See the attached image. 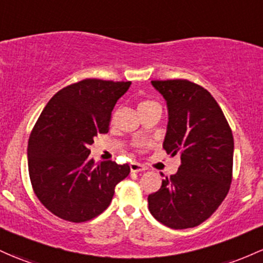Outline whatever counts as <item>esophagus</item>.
Masks as SVG:
<instances>
[{
  "label": "esophagus",
  "mask_w": 263,
  "mask_h": 263,
  "mask_svg": "<svg viewBox=\"0 0 263 263\" xmlns=\"http://www.w3.org/2000/svg\"><path fill=\"white\" fill-rule=\"evenodd\" d=\"M129 168H131V172H142V171H145L146 167L141 163L132 162V163H129Z\"/></svg>",
  "instance_id": "34e87169"
}]
</instances>
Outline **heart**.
Segmentation results:
<instances>
[{
	"label": "heart",
	"mask_w": 263,
	"mask_h": 263,
	"mask_svg": "<svg viewBox=\"0 0 263 263\" xmlns=\"http://www.w3.org/2000/svg\"><path fill=\"white\" fill-rule=\"evenodd\" d=\"M155 105H157V103L154 102V101H149V100L141 101V102L138 103V112L143 111V109H146L148 107H152V106H155Z\"/></svg>",
	"instance_id": "obj_1"
}]
</instances>
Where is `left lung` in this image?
Listing matches in <instances>:
<instances>
[{
  "label": "left lung",
  "instance_id": "left-lung-1",
  "mask_svg": "<svg viewBox=\"0 0 263 263\" xmlns=\"http://www.w3.org/2000/svg\"><path fill=\"white\" fill-rule=\"evenodd\" d=\"M167 103L163 148L181 157L178 171L148 196L151 215L175 230L198 226L229 193L233 136L226 117L207 89L187 80L151 81ZM163 176V174H161Z\"/></svg>",
  "mask_w": 263,
  "mask_h": 263
}]
</instances>
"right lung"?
Instances as JSON below:
<instances>
[{
  "instance_id": "add662e5",
  "label": "right lung",
  "mask_w": 263,
  "mask_h": 263,
  "mask_svg": "<svg viewBox=\"0 0 263 263\" xmlns=\"http://www.w3.org/2000/svg\"><path fill=\"white\" fill-rule=\"evenodd\" d=\"M129 86V81L83 80L57 92L43 108L28 140V172L37 198L57 217L92 220L128 176L127 163H95L88 147L108 132L112 109Z\"/></svg>"
}]
</instances>
